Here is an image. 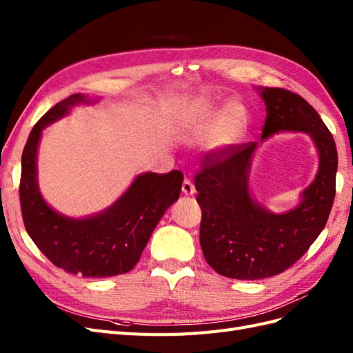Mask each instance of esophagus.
Masks as SVG:
<instances>
[{"label": "esophagus", "instance_id": "obj_1", "mask_svg": "<svg viewBox=\"0 0 353 353\" xmlns=\"http://www.w3.org/2000/svg\"><path fill=\"white\" fill-rule=\"evenodd\" d=\"M194 191H196L194 184L191 183L190 179H184V183H183V193H184L185 196H193Z\"/></svg>", "mask_w": 353, "mask_h": 353}]
</instances>
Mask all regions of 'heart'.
Segmentation results:
<instances>
[{"label": "heart", "instance_id": "1", "mask_svg": "<svg viewBox=\"0 0 353 353\" xmlns=\"http://www.w3.org/2000/svg\"><path fill=\"white\" fill-rule=\"evenodd\" d=\"M190 122L194 132L209 134L213 131V147L216 150H225L239 140L245 122V112L243 105L236 101L227 103L221 112L215 103L200 101L191 110Z\"/></svg>", "mask_w": 353, "mask_h": 353}]
</instances>
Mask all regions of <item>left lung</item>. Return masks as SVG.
Returning a JSON list of instances; mask_svg holds the SVG:
<instances>
[{"instance_id": "left-lung-1", "label": "left lung", "mask_w": 353, "mask_h": 353, "mask_svg": "<svg viewBox=\"0 0 353 353\" xmlns=\"http://www.w3.org/2000/svg\"><path fill=\"white\" fill-rule=\"evenodd\" d=\"M258 92L266 108L262 141L284 131L305 132L312 138L319 163L299 205L275 213L256 201L249 188L258 143L208 156L194 179L201 208L200 245L212 268L234 280L268 279L290 268L324 230L336 196L337 148L316 110L283 88L258 87Z\"/></svg>"}]
</instances>
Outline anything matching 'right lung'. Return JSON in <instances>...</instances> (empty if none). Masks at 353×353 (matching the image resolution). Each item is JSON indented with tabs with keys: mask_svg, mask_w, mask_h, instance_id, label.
Segmentation results:
<instances>
[{
	"mask_svg": "<svg viewBox=\"0 0 353 353\" xmlns=\"http://www.w3.org/2000/svg\"><path fill=\"white\" fill-rule=\"evenodd\" d=\"M95 101L73 94L41 117L23 148L19 193L26 231L38 249L66 272L104 279L130 272L140 261L159 221L178 200L184 176L179 170L140 174L113 205L85 218H70L52 209L38 185L42 130L69 114L73 105Z\"/></svg>",
	"mask_w": 353,
	"mask_h": 353,
	"instance_id": "right-lung-1",
	"label": "right lung"
}]
</instances>
